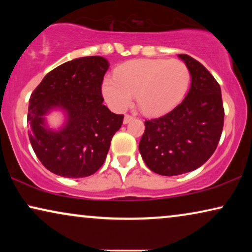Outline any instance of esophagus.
Segmentation results:
<instances>
[{
	"mask_svg": "<svg viewBox=\"0 0 252 252\" xmlns=\"http://www.w3.org/2000/svg\"><path fill=\"white\" fill-rule=\"evenodd\" d=\"M132 120H134V117L133 116L126 115L125 117H124V124H128L129 122H132Z\"/></svg>",
	"mask_w": 252,
	"mask_h": 252,
	"instance_id": "34e87169",
	"label": "esophagus"
}]
</instances>
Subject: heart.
Masks as SVG:
<instances>
[{"label":"heart","instance_id":"heart-1","mask_svg":"<svg viewBox=\"0 0 252 252\" xmlns=\"http://www.w3.org/2000/svg\"><path fill=\"white\" fill-rule=\"evenodd\" d=\"M191 73L180 60H136L123 64L115 78H105L102 92L105 101L117 111L132 104L136 95L139 108L158 116L177 106L190 88Z\"/></svg>","mask_w":252,"mask_h":252}]
</instances>
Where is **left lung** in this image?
<instances>
[{
	"label": "left lung",
	"instance_id": "obj_1",
	"mask_svg": "<svg viewBox=\"0 0 252 252\" xmlns=\"http://www.w3.org/2000/svg\"><path fill=\"white\" fill-rule=\"evenodd\" d=\"M191 73L184 101L166 115L144 122L139 150L144 163L160 175H179L202 166L218 146L225 110L213 75L188 55H178Z\"/></svg>",
	"mask_w": 252,
	"mask_h": 252
}]
</instances>
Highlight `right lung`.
<instances>
[{
  "instance_id": "1",
  "label": "right lung",
  "mask_w": 252,
  "mask_h": 252,
  "mask_svg": "<svg viewBox=\"0 0 252 252\" xmlns=\"http://www.w3.org/2000/svg\"><path fill=\"white\" fill-rule=\"evenodd\" d=\"M109 63L89 56L66 62L50 71L30 98L29 137L47 170L64 178H85L104 163L112 136L123 125L103 104L102 82ZM62 107L68 122L60 131L47 129L44 115Z\"/></svg>"
}]
</instances>
